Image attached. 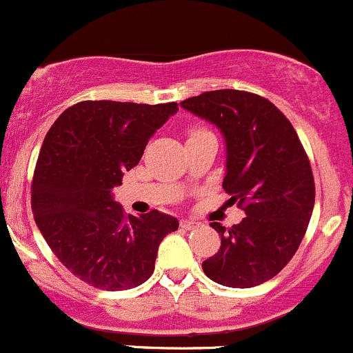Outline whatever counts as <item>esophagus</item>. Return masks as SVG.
<instances>
[{
  "instance_id": "34e87169",
  "label": "esophagus",
  "mask_w": 353,
  "mask_h": 353,
  "mask_svg": "<svg viewBox=\"0 0 353 353\" xmlns=\"http://www.w3.org/2000/svg\"><path fill=\"white\" fill-rule=\"evenodd\" d=\"M180 226H181V228H183V230H194V228H197L199 223L194 221V219H181Z\"/></svg>"
}]
</instances>
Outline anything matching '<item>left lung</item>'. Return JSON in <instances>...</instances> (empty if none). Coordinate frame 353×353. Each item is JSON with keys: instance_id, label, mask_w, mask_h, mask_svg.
<instances>
[{"instance_id": "8db88e82", "label": "left lung", "mask_w": 353, "mask_h": 353, "mask_svg": "<svg viewBox=\"0 0 353 353\" xmlns=\"http://www.w3.org/2000/svg\"><path fill=\"white\" fill-rule=\"evenodd\" d=\"M180 106L223 135V188L247 214L228 230L211 223L221 247L202 270L223 287L264 283L294 257L312 216V170L296 132L273 103L243 90L202 92Z\"/></svg>"}]
</instances>
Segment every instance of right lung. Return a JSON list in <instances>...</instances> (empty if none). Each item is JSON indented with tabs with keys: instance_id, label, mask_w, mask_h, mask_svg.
<instances>
[{
	"instance_id": "add662e5",
	"label": "right lung",
	"mask_w": 353,
	"mask_h": 353,
	"mask_svg": "<svg viewBox=\"0 0 353 353\" xmlns=\"http://www.w3.org/2000/svg\"><path fill=\"white\" fill-rule=\"evenodd\" d=\"M176 103L83 101L59 114L41 148L32 212L59 263L99 290L149 280L161 240L178 219L159 211L125 216L113 188L139 165Z\"/></svg>"
}]
</instances>
